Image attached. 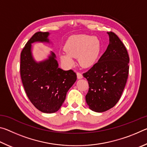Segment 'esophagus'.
I'll return each mask as SVG.
<instances>
[{"instance_id": "esophagus-1", "label": "esophagus", "mask_w": 147, "mask_h": 147, "mask_svg": "<svg viewBox=\"0 0 147 147\" xmlns=\"http://www.w3.org/2000/svg\"><path fill=\"white\" fill-rule=\"evenodd\" d=\"M76 74H77V78H78V79H81L83 78L82 74L81 73H80V72H77Z\"/></svg>"}]
</instances>
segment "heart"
Segmentation results:
<instances>
[{"label":"heart","instance_id":"obj_1","mask_svg":"<svg viewBox=\"0 0 147 147\" xmlns=\"http://www.w3.org/2000/svg\"><path fill=\"white\" fill-rule=\"evenodd\" d=\"M66 54H62L61 61L67 65L72 66V58H77L80 65L85 68L93 66L100 51V42L96 37L82 34L71 36L64 47Z\"/></svg>","mask_w":147,"mask_h":147}]
</instances>
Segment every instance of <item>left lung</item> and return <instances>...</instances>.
I'll list each match as a JSON object with an SVG mask.
<instances>
[{
    "instance_id": "left-lung-1",
    "label": "left lung",
    "mask_w": 147,
    "mask_h": 147,
    "mask_svg": "<svg viewBox=\"0 0 147 147\" xmlns=\"http://www.w3.org/2000/svg\"><path fill=\"white\" fill-rule=\"evenodd\" d=\"M109 44L98 62L83 74L89 84L86 96L89 108L95 112H104L115 105L127 82L129 56L119 37L108 32Z\"/></svg>"
}]
</instances>
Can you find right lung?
<instances>
[{
  "label": "right lung",
  "mask_w": 147,
  "mask_h": 147,
  "mask_svg": "<svg viewBox=\"0 0 147 147\" xmlns=\"http://www.w3.org/2000/svg\"><path fill=\"white\" fill-rule=\"evenodd\" d=\"M49 32H38L29 39L21 53L20 73L22 82L32 104L43 113H54L61 108L69 89L76 80V74L70 69L58 67L55 54L37 63L32 55V43L47 42Z\"/></svg>",
  "instance_id": "obj_1"
}]
</instances>
